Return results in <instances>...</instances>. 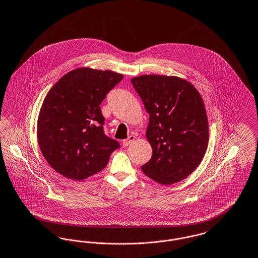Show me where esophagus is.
Segmentation results:
<instances>
[{"label": "esophagus", "instance_id": "esophagus-1", "mask_svg": "<svg viewBox=\"0 0 258 258\" xmlns=\"http://www.w3.org/2000/svg\"><path fill=\"white\" fill-rule=\"evenodd\" d=\"M136 138H137V137H135V136H130L127 139H124V140L122 141V145H123L124 147L131 145V144L136 140Z\"/></svg>", "mask_w": 258, "mask_h": 258}]
</instances>
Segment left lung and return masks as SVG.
I'll use <instances>...</instances> for the list:
<instances>
[{
  "instance_id": "1",
  "label": "left lung",
  "mask_w": 258,
  "mask_h": 258,
  "mask_svg": "<svg viewBox=\"0 0 258 258\" xmlns=\"http://www.w3.org/2000/svg\"><path fill=\"white\" fill-rule=\"evenodd\" d=\"M132 84L150 115L146 138L153 154L142 171L163 185L181 181L201 164L209 144L201 94L175 76L142 75L133 78Z\"/></svg>"
}]
</instances>
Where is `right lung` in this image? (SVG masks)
Returning <instances> with one entry per match:
<instances>
[{
  "instance_id": "obj_1",
  "label": "right lung",
  "mask_w": 258,
  "mask_h": 258,
  "mask_svg": "<svg viewBox=\"0 0 258 258\" xmlns=\"http://www.w3.org/2000/svg\"><path fill=\"white\" fill-rule=\"evenodd\" d=\"M123 76L78 68L49 90L41 107L37 137L48 165L61 175L83 180L106 167L120 143L107 137L100 104Z\"/></svg>"
}]
</instances>
